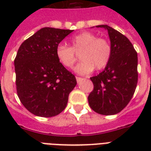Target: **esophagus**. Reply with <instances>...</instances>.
Here are the masks:
<instances>
[{
    "mask_svg": "<svg viewBox=\"0 0 151 151\" xmlns=\"http://www.w3.org/2000/svg\"><path fill=\"white\" fill-rule=\"evenodd\" d=\"M83 78H80V77H76V80H77V81L78 82H80L82 80Z\"/></svg>",
    "mask_w": 151,
    "mask_h": 151,
    "instance_id": "esophagus-1",
    "label": "esophagus"
}]
</instances>
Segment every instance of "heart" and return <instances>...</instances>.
<instances>
[{
	"instance_id": "b5f03b06",
	"label": "heart",
	"mask_w": 151,
	"mask_h": 151,
	"mask_svg": "<svg viewBox=\"0 0 151 151\" xmlns=\"http://www.w3.org/2000/svg\"><path fill=\"white\" fill-rule=\"evenodd\" d=\"M70 47L59 45L55 55L59 63L66 68H71L80 54L82 60L75 67L76 72L80 74H88L93 69L101 70L107 66L112 55V48L109 41L90 32H83L72 37Z\"/></svg>"
}]
</instances>
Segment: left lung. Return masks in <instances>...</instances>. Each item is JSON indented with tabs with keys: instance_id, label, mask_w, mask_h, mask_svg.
I'll list each match as a JSON object with an SVG mask.
<instances>
[{
	"instance_id": "left-lung-1",
	"label": "left lung",
	"mask_w": 151,
	"mask_h": 151,
	"mask_svg": "<svg viewBox=\"0 0 151 151\" xmlns=\"http://www.w3.org/2000/svg\"><path fill=\"white\" fill-rule=\"evenodd\" d=\"M112 55L104 70L90 78L94 88L88 99L90 107L103 115H113L124 109L136 91L138 81V57L126 37L107 25Z\"/></svg>"
}]
</instances>
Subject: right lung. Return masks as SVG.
<instances>
[{"label": "right lung", "mask_w": 151, "mask_h": 151, "mask_svg": "<svg viewBox=\"0 0 151 151\" xmlns=\"http://www.w3.org/2000/svg\"><path fill=\"white\" fill-rule=\"evenodd\" d=\"M72 32L45 27L23 41L18 50L14 60L17 95L33 114L54 117L66 108L77 81L59 63L55 49Z\"/></svg>", "instance_id": "obj_1"}]
</instances>
